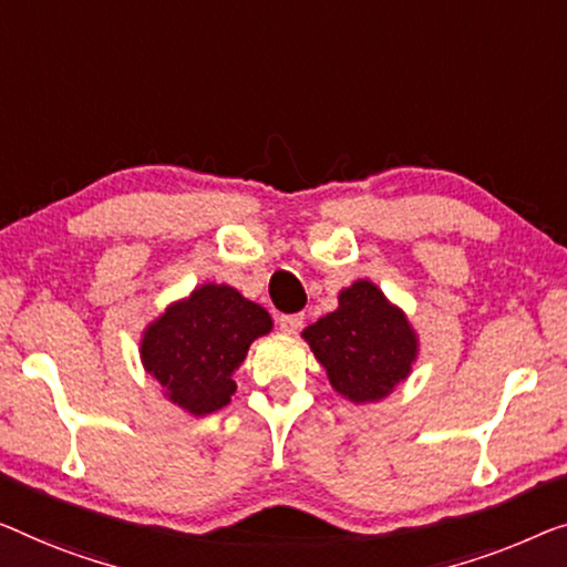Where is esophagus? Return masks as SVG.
<instances>
[{"label": "esophagus", "mask_w": 567, "mask_h": 567, "mask_svg": "<svg viewBox=\"0 0 567 567\" xmlns=\"http://www.w3.org/2000/svg\"><path fill=\"white\" fill-rule=\"evenodd\" d=\"M280 328L285 333H298L302 328V316L295 312V316H280Z\"/></svg>", "instance_id": "34e87169"}]
</instances>
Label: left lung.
Wrapping results in <instances>:
<instances>
[{"instance_id": "1", "label": "left lung", "mask_w": 567, "mask_h": 567, "mask_svg": "<svg viewBox=\"0 0 567 567\" xmlns=\"http://www.w3.org/2000/svg\"><path fill=\"white\" fill-rule=\"evenodd\" d=\"M326 367L328 382L351 402H379L417 359V333L374 282L357 280L338 295V308L302 331Z\"/></svg>"}]
</instances>
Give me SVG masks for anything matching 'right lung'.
<instances>
[{
    "label": "right lung",
    "instance_id": "right-lung-1",
    "mask_svg": "<svg viewBox=\"0 0 567 567\" xmlns=\"http://www.w3.org/2000/svg\"><path fill=\"white\" fill-rule=\"evenodd\" d=\"M272 331L269 312L229 285H200L173 302L142 336L140 357L165 396L203 417L231 402V374L255 338Z\"/></svg>",
    "mask_w": 567,
    "mask_h": 567
}]
</instances>
